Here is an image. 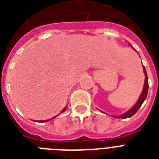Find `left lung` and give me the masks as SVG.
<instances>
[{"label": "left lung", "mask_w": 159, "mask_h": 159, "mask_svg": "<svg viewBox=\"0 0 159 159\" xmlns=\"http://www.w3.org/2000/svg\"><path fill=\"white\" fill-rule=\"evenodd\" d=\"M143 72H144L145 75V80H144V85H143V92L140 95L139 99L138 100V102L136 103L134 106L133 107L132 109H130L129 111H127L125 114H122L120 116L115 117V118H118V119H127V118H130L132 117L134 114H136V112L139 109V108L141 107V105L143 104V103L144 102V100L147 98L148 92V75L147 72H146V70H145V67L143 66Z\"/></svg>", "instance_id": "left-lung-1"}]
</instances>
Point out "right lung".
<instances>
[{
	"instance_id": "right-lung-1",
	"label": "right lung",
	"mask_w": 159,
	"mask_h": 159,
	"mask_svg": "<svg viewBox=\"0 0 159 159\" xmlns=\"http://www.w3.org/2000/svg\"><path fill=\"white\" fill-rule=\"evenodd\" d=\"M66 108H67V106H66V107H65V109H63V110H62V112H64V111H66ZM55 117H57V115H56V116H55V117H54V118H55ZM54 118H52V119H54ZM50 119H48V120H45H45H43V121H42V122H47V121H50ZM40 122H41V121H40Z\"/></svg>"
}]
</instances>
